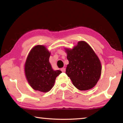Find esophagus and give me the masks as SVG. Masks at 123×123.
Segmentation results:
<instances>
[{
	"label": "esophagus",
	"mask_w": 123,
	"mask_h": 123,
	"mask_svg": "<svg viewBox=\"0 0 123 123\" xmlns=\"http://www.w3.org/2000/svg\"><path fill=\"white\" fill-rule=\"evenodd\" d=\"M61 70L62 72H66V68H62L61 69Z\"/></svg>",
	"instance_id": "esophagus-1"
}]
</instances>
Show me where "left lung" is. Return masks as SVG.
Returning <instances> with one entry per match:
<instances>
[{
    "label": "left lung",
    "mask_w": 123,
    "mask_h": 123,
    "mask_svg": "<svg viewBox=\"0 0 123 123\" xmlns=\"http://www.w3.org/2000/svg\"><path fill=\"white\" fill-rule=\"evenodd\" d=\"M67 65L66 74L80 90H87L95 86L100 77L101 66L92 48L85 41H80L73 49H66Z\"/></svg>",
    "instance_id": "1"
}]
</instances>
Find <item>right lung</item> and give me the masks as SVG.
<instances>
[{
	"label": "right lung",
	"instance_id": "obj_1",
	"mask_svg": "<svg viewBox=\"0 0 123 123\" xmlns=\"http://www.w3.org/2000/svg\"><path fill=\"white\" fill-rule=\"evenodd\" d=\"M50 53L44 46L36 45L31 49L25 64L28 83L35 90L46 92L54 86L56 78L62 73L54 71L49 62Z\"/></svg>",
	"mask_w": 123,
	"mask_h": 123
}]
</instances>
